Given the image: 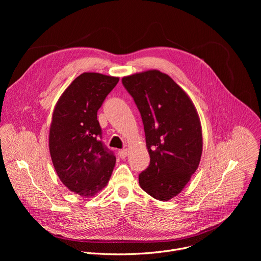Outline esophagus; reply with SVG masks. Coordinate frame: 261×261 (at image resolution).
I'll return each instance as SVG.
<instances>
[{
    "label": "esophagus",
    "instance_id": "1",
    "mask_svg": "<svg viewBox=\"0 0 261 261\" xmlns=\"http://www.w3.org/2000/svg\"><path fill=\"white\" fill-rule=\"evenodd\" d=\"M128 150L127 148H123V150H121L120 152H119V156L121 157V158H126L127 157V155H128Z\"/></svg>",
    "mask_w": 261,
    "mask_h": 261
}]
</instances>
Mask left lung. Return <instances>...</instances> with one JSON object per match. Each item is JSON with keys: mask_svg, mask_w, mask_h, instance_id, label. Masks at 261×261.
Instances as JSON below:
<instances>
[{"mask_svg": "<svg viewBox=\"0 0 261 261\" xmlns=\"http://www.w3.org/2000/svg\"><path fill=\"white\" fill-rule=\"evenodd\" d=\"M122 83L141 115L150 165L139 174L142 190L167 201L185 188L198 168L202 129L197 110L170 76L147 70L124 76Z\"/></svg>", "mask_w": 261, "mask_h": 261, "instance_id": "obj_1", "label": "left lung"}]
</instances>
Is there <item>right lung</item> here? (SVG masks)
Instances as JSON below:
<instances>
[{"label":"right lung","instance_id":"1","mask_svg":"<svg viewBox=\"0 0 261 261\" xmlns=\"http://www.w3.org/2000/svg\"><path fill=\"white\" fill-rule=\"evenodd\" d=\"M119 77L85 72L59 98L49 129V153L61 181L85 198L99 193L107 185L116 157L101 137L97 111Z\"/></svg>","mask_w":261,"mask_h":261}]
</instances>
